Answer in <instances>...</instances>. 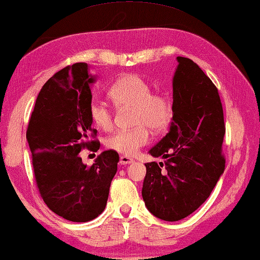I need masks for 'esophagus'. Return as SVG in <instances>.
I'll return each instance as SVG.
<instances>
[{
    "mask_svg": "<svg viewBox=\"0 0 260 260\" xmlns=\"http://www.w3.org/2000/svg\"><path fill=\"white\" fill-rule=\"evenodd\" d=\"M131 162H134V159L127 157V156H120L119 157L120 165H129V163H131Z\"/></svg>",
    "mask_w": 260,
    "mask_h": 260,
    "instance_id": "34e87169",
    "label": "esophagus"
}]
</instances>
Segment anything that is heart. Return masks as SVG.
<instances>
[{"label": "heart", "mask_w": 260, "mask_h": 260, "mask_svg": "<svg viewBox=\"0 0 260 260\" xmlns=\"http://www.w3.org/2000/svg\"><path fill=\"white\" fill-rule=\"evenodd\" d=\"M108 97L117 109H131L134 129L120 130L105 140L106 148L125 156H134L150 141V127L155 133L165 130L172 119V105L166 95L152 93L150 84L136 74L123 76L108 90ZM93 124L108 131L113 126V113L104 103L93 99L88 106Z\"/></svg>", "instance_id": "1"}]
</instances>
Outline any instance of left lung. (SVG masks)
Listing matches in <instances>:
<instances>
[{
	"label": "left lung",
	"instance_id": "obj_1",
	"mask_svg": "<svg viewBox=\"0 0 260 260\" xmlns=\"http://www.w3.org/2000/svg\"><path fill=\"white\" fill-rule=\"evenodd\" d=\"M169 133L150 149L162 162L145 163L142 197L165 221L190 215L207 200L225 170V122L218 88L193 60L177 56Z\"/></svg>",
	"mask_w": 260,
	"mask_h": 260
}]
</instances>
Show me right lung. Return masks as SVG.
Returning <instances> with one entry per match:
<instances>
[{
    "label": "right lung",
    "instance_id": "1",
    "mask_svg": "<svg viewBox=\"0 0 260 260\" xmlns=\"http://www.w3.org/2000/svg\"><path fill=\"white\" fill-rule=\"evenodd\" d=\"M87 70V63L77 62L49 78L27 129L39 193L52 212L73 222L102 214L119 162L113 150L103 151L90 167L79 156L83 149L97 151L101 145L88 113L94 77Z\"/></svg>",
    "mask_w": 260,
    "mask_h": 260
}]
</instances>
